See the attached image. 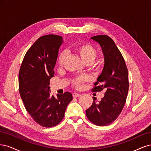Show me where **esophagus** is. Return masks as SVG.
I'll use <instances>...</instances> for the list:
<instances>
[{
    "mask_svg": "<svg viewBox=\"0 0 151 151\" xmlns=\"http://www.w3.org/2000/svg\"><path fill=\"white\" fill-rule=\"evenodd\" d=\"M80 96V94H79V93H75V92H74V93H73V97H78V96Z\"/></svg>",
    "mask_w": 151,
    "mask_h": 151,
    "instance_id": "esophagus-1",
    "label": "esophagus"
}]
</instances>
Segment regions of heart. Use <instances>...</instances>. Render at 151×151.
<instances>
[{
    "instance_id": "b5f03b06",
    "label": "heart",
    "mask_w": 151,
    "mask_h": 151,
    "mask_svg": "<svg viewBox=\"0 0 151 151\" xmlns=\"http://www.w3.org/2000/svg\"><path fill=\"white\" fill-rule=\"evenodd\" d=\"M75 51L85 64H91L98 56V51L89 44H82L78 46L75 47ZM66 56V53L65 51H62L58 55L57 58V64L58 66H61L63 65ZM93 69L94 70H97L95 65H93ZM88 80L89 78L86 75L77 76L72 80V84L75 88H80L83 84Z\"/></svg>"
}]
</instances>
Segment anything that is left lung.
<instances>
[{"instance_id":"1","label":"left lung","mask_w":151,"mask_h":151,"mask_svg":"<svg viewBox=\"0 0 151 151\" xmlns=\"http://www.w3.org/2000/svg\"><path fill=\"white\" fill-rule=\"evenodd\" d=\"M101 47L105 65L91 91L104 90L105 95L99 103L93 97L91 106L86 110L88 120L99 126L109 125L119 116L125 104L129 91V73L125 60L112 39L106 35L91 37Z\"/></svg>"}]
</instances>
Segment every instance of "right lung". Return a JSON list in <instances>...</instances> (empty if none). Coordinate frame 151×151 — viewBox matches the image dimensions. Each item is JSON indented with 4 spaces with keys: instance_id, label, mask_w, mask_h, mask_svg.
Returning a JSON list of instances; mask_svg holds the SVG:
<instances>
[{
    "instance_id": "right-lung-1",
    "label": "right lung",
    "mask_w": 151,
    "mask_h": 151,
    "mask_svg": "<svg viewBox=\"0 0 151 151\" xmlns=\"http://www.w3.org/2000/svg\"><path fill=\"white\" fill-rule=\"evenodd\" d=\"M60 36L40 37L26 52L19 73V90L25 108L37 124L43 127L56 126L65 116L72 100L70 92L50 94V80L54 76Z\"/></svg>"
}]
</instances>
